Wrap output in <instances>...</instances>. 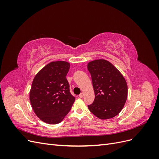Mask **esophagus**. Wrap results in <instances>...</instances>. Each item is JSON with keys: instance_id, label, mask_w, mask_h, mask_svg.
Returning <instances> with one entry per match:
<instances>
[{"instance_id": "34e87169", "label": "esophagus", "mask_w": 159, "mask_h": 159, "mask_svg": "<svg viewBox=\"0 0 159 159\" xmlns=\"http://www.w3.org/2000/svg\"><path fill=\"white\" fill-rule=\"evenodd\" d=\"M84 96V93H81L80 95H79V97L80 98H82Z\"/></svg>"}]
</instances>
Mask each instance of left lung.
Segmentation results:
<instances>
[{
  "label": "left lung",
  "instance_id": "left-lung-1",
  "mask_svg": "<svg viewBox=\"0 0 159 159\" xmlns=\"http://www.w3.org/2000/svg\"><path fill=\"white\" fill-rule=\"evenodd\" d=\"M95 99L88 109L100 119H109L118 115L126 102L128 93L125 79L115 67L106 60L89 62Z\"/></svg>",
  "mask_w": 159,
  "mask_h": 159
}]
</instances>
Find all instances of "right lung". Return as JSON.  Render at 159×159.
<instances>
[{
	"mask_svg": "<svg viewBox=\"0 0 159 159\" xmlns=\"http://www.w3.org/2000/svg\"><path fill=\"white\" fill-rule=\"evenodd\" d=\"M70 66L67 61H52L38 71L33 80L30 103L35 114L46 123H60L75 102L66 77Z\"/></svg>",
	"mask_w": 159,
	"mask_h": 159,
	"instance_id": "obj_1",
	"label": "right lung"
}]
</instances>
